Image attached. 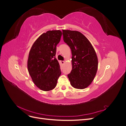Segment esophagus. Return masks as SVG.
<instances>
[{"instance_id": "obj_1", "label": "esophagus", "mask_w": 126, "mask_h": 126, "mask_svg": "<svg viewBox=\"0 0 126 126\" xmlns=\"http://www.w3.org/2000/svg\"><path fill=\"white\" fill-rule=\"evenodd\" d=\"M60 63L62 64H63L64 63V61H60Z\"/></svg>"}]
</instances>
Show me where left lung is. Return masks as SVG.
Wrapping results in <instances>:
<instances>
[{
  "instance_id": "obj_1",
  "label": "left lung",
  "mask_w": 126,
  "mask_h": 126,
  "mask_svg": "<svg viewBox=\"0 0 126 126\" xmlns=\"http://www.w3.org/2000/svg\"><path fill=\"white\" fill-rule=\"evenodd\" d=\"M63 39L71 49L72 70L68 74L71 85L83 89L90 85L96 75L98 58L87 38L78 31L63 30Z\"/></svg>"
}]
</instances>
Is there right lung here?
Masks as SVG:
<instances>
[{
	"label": "right lung",
	"mask_w": 126,
	"mask_h": 126,
	"mask_svg": "<svg viewBox=\"0 0 126 126\" xmlns=\"http://www.w3.org/2000/svg\"><path fill=\"white\" fill-rule=\"evenodd\" d=\"M60 30L48 31L40 35L32 46L27 66L34 83L39 89H54L62 72L56 58V46L60 40Z\"/></svg>",
	"instance_id": "add662e5"
}]
</instances>
